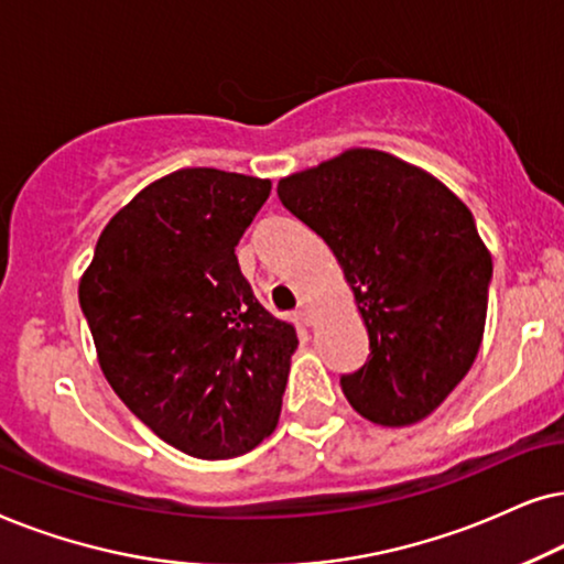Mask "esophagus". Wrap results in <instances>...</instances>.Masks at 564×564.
Instances as JSON below:
<instances>
[{
  "label": "esophagus",
  "mask_w": 564,
  "mask_h": 564,
  "mask_svg": "<svg viewBox=\"0 0 564 564\" xmlns=\"http://www.w3.org/2000/svg\"><path fill=\"white\" fill-rule=\"evenodd\" d=\"M296 319L302 322V325H306V327L312 325V322H314V314H312V306H310V302H302V304H299V310H296Z\"/></svg>",
  "instance_id": "34e87169"
}]
</instances>
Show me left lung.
I'll return each instance as SVG.
<instances>
[{
	"instance_id": "1",
	"label": "left lung",
	"mask_w": 564,
	"mask_h": 564,
	"mask_svg": "<svg viewBox=\"0 0 564 564\" xmlns=\"http://www.w3.org/2000/svg\"><path fill=\"white\" fill-rule=\"evenodd\" d=\"M348 278L369 358L343 373L352 410L387 427L438 408L475 364L492 258L444 183L377 149H350L278 183Z\"/></svg>"
}]
</instances>
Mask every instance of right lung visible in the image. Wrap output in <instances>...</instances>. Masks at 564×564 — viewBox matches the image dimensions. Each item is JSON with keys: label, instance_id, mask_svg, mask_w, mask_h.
<instances>
[{"label": "right lung", "instance_id": "add662e5", "mask_svg": "<svg viewBox=\"0 0 564 564\" xmlns=\"http://www.w3.org/2000/svg\"><path fill=\"white\" fill-rule=\"evenodd\" d=\"M270 180L187 167L112 216L79 306L105 379L180 452L231 459L273 433L296 329L254 299L235 247Z\"/></svg>", "mask_w": 564, "mask_h": 564}]
</instances>
